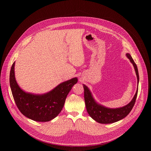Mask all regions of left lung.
Wrapping results in <instances>:
<instances>
[{"label":"left lung","instance_id":"obj_1","mask_svg":"<svg viewBox=\"0 0 151 151\" xmlns=\"http://www.w3.org/2000/svg\"><path fill=\"white\" fill-rule=\"evenodd\" d=\"M126 55L130 59V62L133 63L134 70H135L138 84L139 74L137 64L134 63L130 54L127 53ZM83 88L84 90V97L87 111L93 119L101 124L114 123L122 119L127 116L131 111L134 104H135L138 90V88L134 97L128 105L119 108L111 109L97 104L96 101L93 99L92 94L88 87L83 85Z\"/></svg>","mask_w":151,"mask_h":151}]
</instances>
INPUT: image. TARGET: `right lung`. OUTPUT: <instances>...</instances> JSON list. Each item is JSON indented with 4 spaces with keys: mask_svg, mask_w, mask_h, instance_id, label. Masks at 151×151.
Masks as SVG:
<instances>
[{
    "mask_svg": "<svg viewBox=\"0 0 151 151\" xmlns=\"http://www.w3.org/2000/svg\"><path fill=\"white\" fill-rule=\"evenodd\" d=\"M14 67V62L10 70V84L15 104L21 113L38 122H47L56 117L60 113L68 93L78 82V79L74 78L63 82L45 94H32L20 89L15 80Z\"/></svg>",
    "mask_w": 151,
    "mask_h": 151,
    "instance_id": "obj_1",
    "label": "right lung"
}]
</instances>
